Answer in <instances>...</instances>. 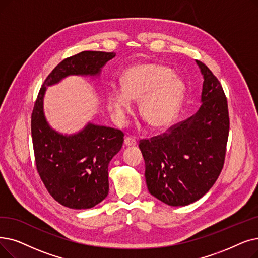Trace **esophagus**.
Segmentation results:
<instances>
[{
    "label": "esophagus",
    "mask_w": 258,
    "mask_h": 258,
    "mask_svg": "<svg viewBox=\"0 0 258 258\" xmlns=\"http://www.w3.org/2000/svg\"><path fill=\"white\" fill-rule=\"evenodd\" d=\"M124 144L126 145V147H135V145L137 144V141H136V139H134L132 137H126L124 139Z\"/></svg>",
    "instance_id": "esophagus-1"
}]
</instances>
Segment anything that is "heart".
Segmentation results:
<instances>
[{"mask_svg": "<svg viewBox=\"0 0 258 258\" xmlns=\"http://www.w3.org/2000/svg\"><path fill=\"white\" fill-rule=\"evenodd\" d=\"M121 89L106 95L109 110L122 120L132 111V102L139 101L142 120L155 131L169 127L177 117L185 94V83L169 66L144 62L133 65L121 76Z\"/></svg>", "mask_w": 258, "mask_h": 258, "instance_id": "1", "label": "heart"}]
</instances>
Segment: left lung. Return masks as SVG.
<instances>
[{
    "label": "left lung",
    "instance_id": "left-lung-1",
    "mask_svg": "<svg viewBox=\"0 0 258 258\" xmlns=\"http://www.w3.org/2000/svg\"><path fill=\"white\" fill-rule=\"evenodd\" d=\"M200 107L170 133L141 140L149 192L165 205L183 207L200 199L217 180L229 136L227 98L217 78L203 62Z\"/></svg>",
    "mask_w": 258,
    "mask_h": 258
}]
</instances>
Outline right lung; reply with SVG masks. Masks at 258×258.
<instances>
[{"label":"right lung","mask_w":258,"mask_h":258,"mask_svg":"<svg viewBox=\"0 0 258 258\" xmlns=\"http://www.w3.org/2000/svg\"><path fill=\"white\" fill-rule=\"evenodd\" d=\"M115 52L82 51L66 58L44 81L31 114V137L38 173L48 193L70 209H91L108 194V164L122 148L123 133L92 122L76 134L53 130L44 114L48 86L69 76L99 77Z\"/></svg>","instance_id":"add662e5"}]
</instances>
